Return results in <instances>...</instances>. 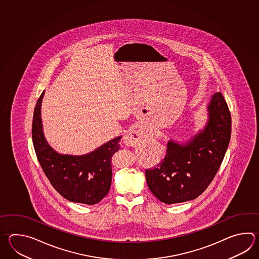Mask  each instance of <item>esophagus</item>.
Segmentation results:
<instances>
[{
    "mask_svg": "<svg viewBox=\"0 0 259 259\" xmlns=\"http://www.w3.org/2000/svg\"><path fill=\"white\" fill-rule=\"evenodd\" d=\"M147 138V134L144 132L141 129L138 130H132L127 133L123 138V142L127 146L130 147H136L144 142Z\"/></svg>",
    "mask_w": 259,
    "mask_h": 259,
    "instance_id": "esophagus-1",
    "label": "esophagus"
}]
</instances>
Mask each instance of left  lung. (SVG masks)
Segmentation results:
<instances>
[{
    "instance_id": "8db88e82",
    "label": "left lung",
    "mask_w": 259,
    "mask_h": 259,
    "mask_svg": "<svg viewBox=\"0 0 259 259\" xmlns=\"http://www.w3.org/2000/svg\"><path fill=\"white\" fill-rule=\"evenodd\" d=\"M206 109L205 127L185 144L169 140L163 160L146 169L149 190L165 204L195 199L220 169L231 139V112L221 92L211 96Z\"/></svg>"
}]
</instances>
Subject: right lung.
<instances>
[{
    "instance_id": "add662e5",
    "label": "right lung",
    "mask_w": 259,
    "mask_h": 259,
    "mask_svg": "<svg viewBox=\"0 0 259 259\" xmlns=\"http://www.w3.org/2000/svg\"><path fill=\"white\" fill-rule=\"evenodd\" d=\"M44 92L37 100L32 122V140L39 164L54 189L65 199L95 205L111 188V157L119 150L121 137L81 156L58 153L49 145L43 133L41 102Z\"/></svg>"
}]
</instances>
